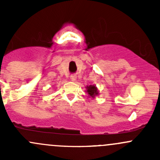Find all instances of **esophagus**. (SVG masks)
Here are the masks:
<instances>
[{
	"label": "esophagus",
	"instance_id": "esophagus-1",
	"mask_svg": "<svg viewBox=\"0 0 160 160\" xmlns=\"http://www.w3.org/2000/svg\"><path fill=\"white\" fill-rule=\"evenodd\" d=\"M70 80H71V81H75V80H77V77H76L75 75H72V76H70Z\"/></svg>",
	"mask_w": 160,
	"mask_h": 160
}]
</instances>
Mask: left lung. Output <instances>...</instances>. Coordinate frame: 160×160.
Returning a JSON list of instances; mask_svg holds the SVG:
<instances>
[{
    "mask_svg": "<svg viewBox=\"0 0 160 160\" xmlns=\"http://www.w3.org/2000/svg\"><path fill=\"white\" fill-rule=\"evenodd\" d=\"M85 91H86V93H88L89 98H94L95 97L99 94V90H98L96 85H89V86H87Z\"/></svg>",
    "mask_w": 160,
    "mask_h": 160,
    "instance_id": "1",
    "label": "left lung"
}]
</instances>
